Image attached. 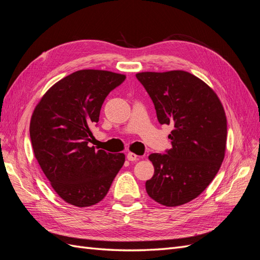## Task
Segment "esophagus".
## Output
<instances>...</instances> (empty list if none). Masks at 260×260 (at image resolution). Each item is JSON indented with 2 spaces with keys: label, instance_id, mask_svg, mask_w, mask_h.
<instances>
[{
  "label": "esophagus",
  "instance_id": "34e87169",
  "mask_svg": "<svg viewBox=\"0 0 260 260\" xmlns=\"http://www.w3.org/2000/svg\"><path fill=\"white\" fill-rule=\"evenodd\" d=\"M127 159L130 160V161H136V160H138V156H137L135 153L129 152V153L127 154Z\"/></svg>",
  "mask_w": 260,
  "mask_h": 260
}]
</instances>
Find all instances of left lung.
I'll list each match as a JSON object with an SVG mask.
<instances>
[{"mask_svg":"<svg viewBox=\"0 0 260 260\" xmlns=\"http://www.w3.org/2000/svg\"><path fill=\"white\" fill-rule=\"evenodd\" d=\"M136 76L151 96L159 123L174 125L168 136L172 147L148 156L154 176L146 181V192L164 206L183 205L205 190L223 161V106L209 85L183 70Z\"/></svg>","mask_w":260,"mask_h":260,"instance_id":"left-lung-1","label":"left lung"}]
</instances>
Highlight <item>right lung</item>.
Masks as SVG:
<instances>
[{"label":"right lung","mask_w":260,"mask_h":260,"mask_svg":"<svg viewBox=\"0 0 260 260\" xmlns=\"http://www.w3.org/2000/svg\"><path fill=\"white\" fill-rule=\"evenodd\" d=\"M125 76L83 69L52 85L36 106L30 139L36 159L66 203L89 207L103 200L122 167L124 154L90 146L91 128L104 100Z\"/></svg>","instance_id":"1"}]
</instances>
